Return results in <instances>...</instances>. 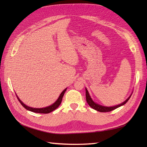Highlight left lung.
I'll return each instance as SVG.
<instances>
[{
    "label": "left lung",
    "instance_id": "left-lung-1",
    "mask_svg": "<svg viewBox=\"0 0 147 147\" xmlns=\"http://www.w3.org/2000/svg\"><path fill=\"white\" fill-rule=\"evenodd\" d=\"M131 96L127 98L126 100L124 101L123 103H122V104L116 105V106H114V107H104V106H102V105H100L97 104H96L92 100V99L90 97V96L88 93V90H86V102L88 103V104L92 108H93V109H95V110L99 111V112H110L114 110V109H117L118 107H121V105H123L126 104V103L129 100V99L130 98Z\"/></svg>",
    "mask_w": 147,
    "mask_h": 147
}]
</instances>
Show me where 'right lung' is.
<instances>
[{"label": "right lung", "instance_id": "1", "mask_svg": "<svg viewBox=\"0 0 147 147\" xmlns=\"http://www.w3.org/2000/svg\"><path fill=\"white\" fill-rule=\"evenodd\" d=\"M66 89L65 88L63 92H62L60 96H59V98L57 99V100L56 101L54 104H53L52 105H51V106H49V107H47L45 108H42V109H35V108H32V107H28L25 104H24L23 102H22L19 98L17 96V98L18 99L19 102H20V104L23 106V107L25 108L26 110L28 111H32L33 112H36V113H41V114H48L50 113V112H52L53 111H54L55 109H57L60 104H61V102H62V97H63V96L64 95V93L66 91Z\"/></svg>", "mask_w": 147, "mask_h": 147}]
</instances>
